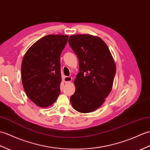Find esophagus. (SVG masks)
<instances>
[{"mask_svg": "<svg viewBox=\"0 0 150 150\" xmlns=\"http://www.w3.org/2000/svg\"><path fill=\"white\" fill-rule=\"evenodd\" d=\"M72 81V77L71 76H65L64 77V82L65 83L70 82Z\"/></svg>", "mask_w": 150, "mask_h": 150, "instance_id": "1", "label": "esophagus"}]
</instances>
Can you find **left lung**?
Here are the masks:
<instances>
[{"instance_id": "8db88e82", "label": "left lung", "mask_w": 150, "mask_h": 150, "mask_svg": "<svg viewBox=\"0 0 150 150\" xmlns=\"http://www.w3.org/2000/svg\"><path fill=\"white\" fill-rule=\"evenodd\" d=\"M68 43L79 64L70 102L78 112H91L102 105L112 90L116 64L107 45L98 36L71 35Z\"/></svg>"}]
</instances>
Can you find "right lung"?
<instances>
[{
    "label": "right lung",
    "mask_w": 150,
    "mask_h": 150,
    "mask_svg": "<svg viewBox=\"0 0 150 150\" xmlns=\"http://www.w3.org/2000/svg\"><path fill=\"white\" fill-rule=\"evenodd\" d=\"M68 36L49 34L38 40L23 58L21 74L27 96L40 107L52 105L60 95L61 54Z\"/></svg>",
    "instance_id": "obj_1"
}]
</instances>
